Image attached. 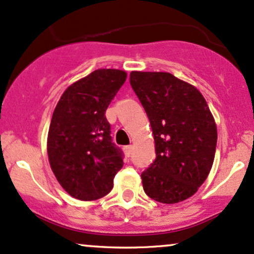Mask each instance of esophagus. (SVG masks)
Masks as SVG:
<instances>
[{
	"label": "esophagus",
	"instance_id": "obj_1",
	"mask_svg": "<svg viewBox=\"0 0 254 254\" xmlns=\"http://www.w3.org/2000/svg\"><path fill=\"white\" fill-rule=\"evenodd\" d=\"M124 151H125V155H126L127 157H129V156L132 155L133 146H132V145H128V146H125V147H124Z\"/></svg>",
	"mask_w": 254,
	"mask_h": 254
}]
</instances>
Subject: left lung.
I'll use <instances>...</instances> for the list:
<instances>
[{
	"label": "left lung",
	"instance_id": "8db88e82",
	"mask_svg": "<svg viewBox=\"0 0 254 254\" xmlns=\"http://www.w3.org/2000/svg\"><path fill=\"white\" fill-rule=\"evenodd\" d=\"M130 85L150 120L156 159L141 174L145 193L163 204L186 200L211 170L217 127L196 87L167 72L130 73Z\"/></svg>",
	"mask_w": 254,
	"mask_h": 254
}]
</instances>
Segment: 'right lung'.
<instances>
[{
    "label": "right lung",
    "instance_id": "obj_1",
    "mask_svg": "<svg viewBox=\"0 0 254 254\" xmlns=\"http://www.w3.org/2000/svg\"><path fill=\"white\" fill-rule=\"evenodd\" d=\"M126 79L125 70L97 69L69 85L54 110L47 141L49 163L62 189L79 200L108 194L124 165L104 114Z\"/></svg>",
    "mask_w": 254,
    "mask_h": 254
}]
</instances>
